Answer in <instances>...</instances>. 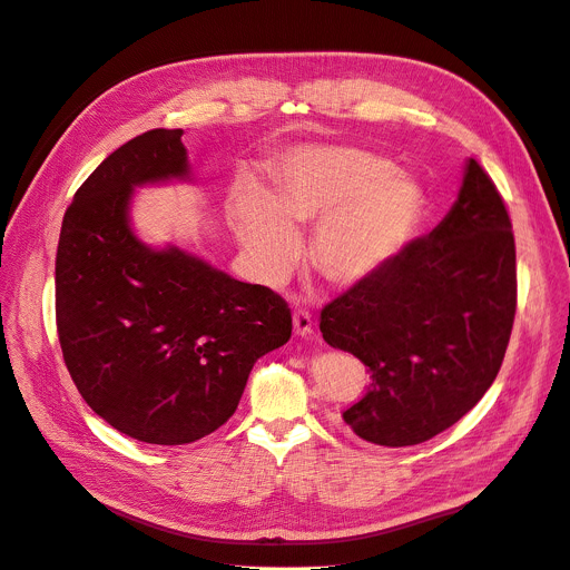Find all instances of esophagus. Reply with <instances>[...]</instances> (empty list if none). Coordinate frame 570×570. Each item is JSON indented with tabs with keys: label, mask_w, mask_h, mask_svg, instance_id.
<instances>
[{
	"label": "esophagus",
	"mask_w": 570,
	"mask_h": 570,
	"mask_svg": "<svg viewBox=\"0 0 570 570\" xmlns=\"http://www.w3.org/2000/svg\"><path fill=\"white\" fill-rule=\"evenodd\" d=\"M312 325H314V323H312V314H309L307 309H303V307L293 309V327H295V335L309 337L312 331H314Z\"/></svg>",
	"instance_id": "1"
}]
</instances>
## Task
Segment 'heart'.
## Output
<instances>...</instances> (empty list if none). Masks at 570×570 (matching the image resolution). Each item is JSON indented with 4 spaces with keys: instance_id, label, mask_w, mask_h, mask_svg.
Masks as SVG:
<instances>
[{
    "instance_id": "1",
    "label": "heart",
    "mask_w": 570,
    "mask_h": 570,
    "mask_svg": "<svg viewBox=\"0 0 570 570\" xmlns=\"http://www.w3.org/2000/svg\"><path fill=\"white\" fill-rule=\"evenodd\" d=\"M421 185L393 164L351 145H305L282 157L267 198L243 187L230 205L237 243L263 282L284 279L301 254L297 230L318 224L312 258L340 288L376 277L415 235Z\"/></svg>"
}]
</instances>
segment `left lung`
Here are the masks:
<instances>
[{"instance_id":"8db88e82","label":"left lung","mask_w":570,"mask_h":570,"mask_svg":"<svg viewBox=\"0 0 570 570\" xmlns=\"http://www.w3.org/2000/svg\"><path fill=\"white\" fill-rule=\"evenodd\" d=\"M515 309L513 224L492 177L469 159L445 219L321 309L323 340L372 374L344 423L387 448L455 425L497 379Z\"/></svg>"}]
</instances>
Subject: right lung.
<instances>
[{
  "instance_id": "1",
  "label": "right lung",
  "mask_w": 570,
  "mask_h": 570,
  "mask_svg": "<svg viewBox=\"0 0 570 570\" xmlns=\"http://www.w3.org/2000/svg\"><path fill=\"white\" fill-rule=\"evenodd\" d=\"M187 175L183 129L117 147L67 207L55 258L57 335L78 393L117 432L157 445L219 430L254 363L293 331L273 288L134 235V187Z\"/></svg>"
}]
</instances>
